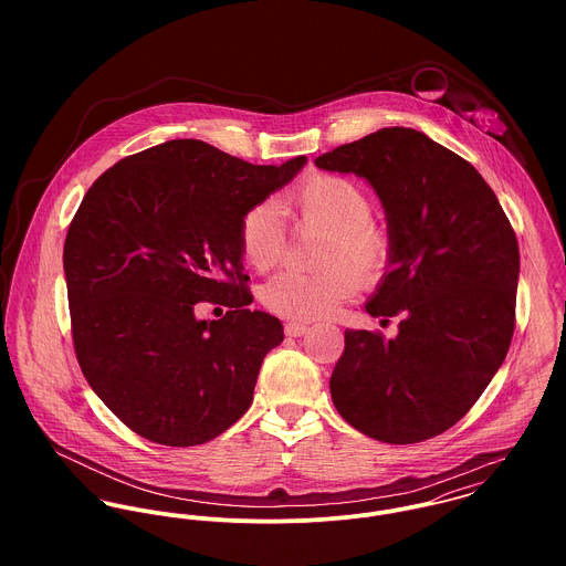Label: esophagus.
I'll return each mask as SVG.
<instances>
[{"label": "esophagus", "instance_id": "34e87169", "mask_svg": "<svg viewBox=\"0 0 566 566\" xmlns=\"http://www.w3.org/2000/svg\"><path fill=\"white\" fill-rule=\"evenodd\" d=\"M310 331V326L305 323H296V321H292V323L285 324V333L287 335H292V337H301V335H305Z\"/></svg>", "mask_w": 566, "mask_h": 566}]
</instances>
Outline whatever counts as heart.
Masks as SVG:
<instances>
[{
  "instance_id": "obj_1",
  "label": "heart",
  "mask_w": 566,
  "mask_h": 566,
  "mask_svg": "<svg viewBox=\"0 0 566 566\" xmlns=\"http://www.w3.org/2000/svg\"><path fill=\"white\" fill-rule=\"evenodd\" d=\"M290 205L303 222L328 229L324 263L331 265L321 272H279L261 287V303L276 316L314 321L357 294L359 279L354 269L366 283L384 276L390 263V238L370 222L373 200L366 189L346 176H310L292 191ZM285 240L283 213L274 200H261L245 209L240 222L245 263L259 272L270 270L283 256Z\"/></svg>"
}]
</instances>
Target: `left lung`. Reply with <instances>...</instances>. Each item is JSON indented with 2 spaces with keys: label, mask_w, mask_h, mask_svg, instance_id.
Listing matches in <instances>:
<instances>
[{
  "label": "left lung",
  "mask_w": 566,
  "mask_h": 566,
  "mask_svg": "<svg viewBox=\"0 0 566 566\" xmlns=\"http://www.w3.org/2000/svg\"><path fill=\"white\" fill-rule=\"evenodd\" d=\"M316 165L377 191L390 270L366 312L401 316L395 339L346 328L328 381L333 405L375 440H429L467 416L507 355L516 235L482 174L413 128H381Z\"/></svg>",
  "instance_id": "1"
}]
</instances>
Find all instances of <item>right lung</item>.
Masks as SVG:
<instances>
[{
    "label": "right lung",
    "mask_w": 566,
    "mask_h": 566,
    "mask_svg": "<svg viewBox=\"0 0 566 566\" xmlns=\"http://www.w3.org/2000/svg\"><path fill=\"white\" fill-rule=\"evenodd\" d=\"M305 163L174 139L115 163L82 198L63 250L74 348L93 392L142 438L196 447L252 403L283 324L248 310L240 222ZM196 302L230 312L198 322Z\"/></svg>",
    "instance_id": "add662e5"
}]
</instances>
